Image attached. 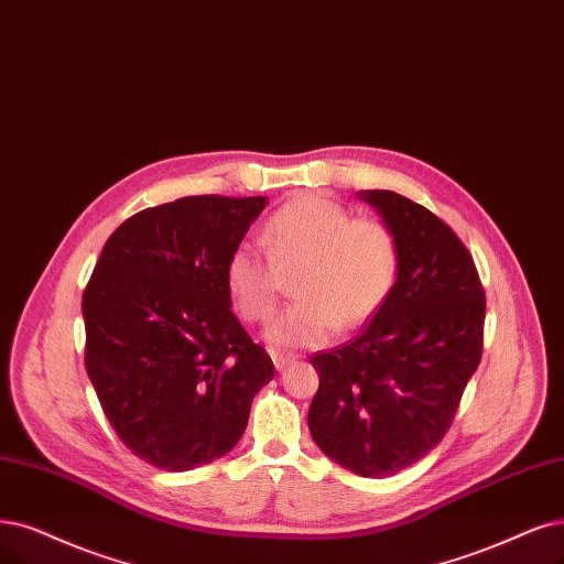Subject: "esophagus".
Segmentation results:
<instances>
[{
	"instance_id": "1",
	"label": "esophagus",
	"mask_w": 564,
	"mask_h": 564,
	"mask_svg": "<svg viewBox=\"0 0 564 564\" xmlns=\"http://www.w3.org/2000/svg\"><path fill=\"white\" fill-rule=\"evenodd\" d=\"M269 356H271V360H274V367L279 371H283L285 367H290V365L295 362L293 352H285V350H279V348H269Z\"/></svg>"
}]
</instances>
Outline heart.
<instances>
[{"label": "heart", "mask_w": 564, "mask_h": 564, "mask_svg": "<svg viewBox=\"0 0 564 564\" xmlns=\"http://www.w3.org/2000/svg\"><path fill=\"white\" fill-rule=\"evenodd\" d=\"M269 253L241 241L225 262V288L239 316L262 323L279 300V271L297 269L300 297L271 321L281 346H321L337 327L358 329L388 302L402 267L398 235L381 218H352L325 195L306 193L283 204L264 225Z\"/></svg>", "instance_id": "heart-1"}]
</instances>
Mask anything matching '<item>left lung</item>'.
<instances>
[{"label":"left lung","instance_id":"left-lung-1","mask_svg":"<svg viewBox=\"0 0 564 564\" xmlns=\"http://www.w3.org/2000/svg\"><path fill=\"white\" fill-rule=\"evenodd\" d=\"M400 239L388 302L356 339L316 352L308 409L318 448L360 476L419 463L448 432L481 362L486 293L465 243L430 208L392 191H362Z\"/></svg>","mask_w":564,"mask_h":564}]
</instances>
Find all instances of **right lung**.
<instances>
[{
	"label": "right lung",
	"instance_id": "1",
	"mask_svg": "<svg viewBox=\"0 0 564 564\" xmlns=\"http://www.w3.org/2000/svg\"><path fill=\"white\" fill-rule=\"evenodd\" d=\"M267 197H181L104 243L83 293L86 369L120 442L164 471L232 451L274 362L225 288V262Z\"/></svg>",
	"mask_w": 564,
	"mask_h": 564
}]
</instances>
